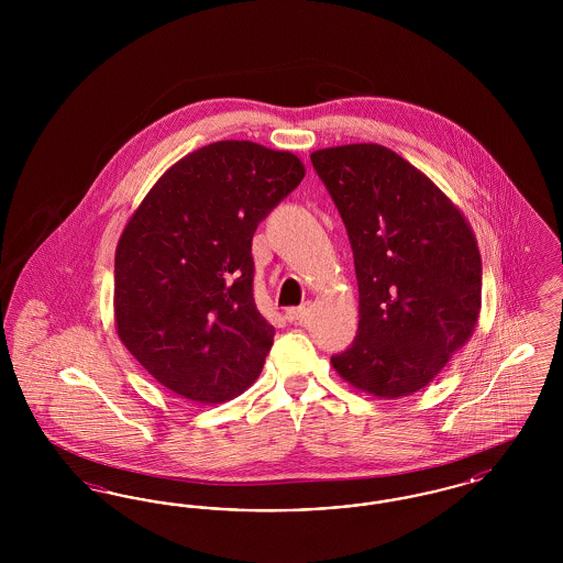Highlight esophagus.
<instances>
[{
  "label": "esophagus",
  "instance_id": "34e87169",
  "mask_svg": "<svg viewBox=\"0 0 563 563\" xmlns=\"http://www.w3.org/2000/svg\"><path fill=\"white\" fill-rule=\"evenodd\" d=\"M308 312H310V308H308V303H303V306H297V308H289V310L285 312V319L297 324V322L306 321Z\"/></svg>",
  "mask_w": 563,
  "mask_h": 563
}]
</instances>
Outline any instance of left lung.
<instances>
[{"label": "left lung", "instance_id": "8db88e82", "mask_svg": "<svg viewBox=\"0 0 563 563\" xmlns=\"http://www.w3.org/2000/svg\"><path fill=\"white\" fill-rule=\"evenodd\" d=\"M349 232L358 331L331 356L354 388L399 399L434 379L475 331L482 255L471 225L424 173L375 143L310 156Z\"/></svg>", "mask_w": 563, "mask_h": 563}]
</instances>
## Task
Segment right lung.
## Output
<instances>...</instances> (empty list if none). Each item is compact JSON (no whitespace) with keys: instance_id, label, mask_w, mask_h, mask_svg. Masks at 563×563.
<instances>
[{"instance_id":"add662e5","label":"right lung","mask_w":563,"mask_h":563,"mask_svg":"<svg viewBox=\"0 0 563 563\" xmlns=\"http://www.w3.org/2000/svg\"><path fill=\"white\" fill-rule=\"evenodd\" d=\"M303 175L289 152L217 141L173 164L126 223L113 269L115 329L168 390L214 405L262 374L274 327L255 306L251 242Z\"/></svg>"}]
</instances>
